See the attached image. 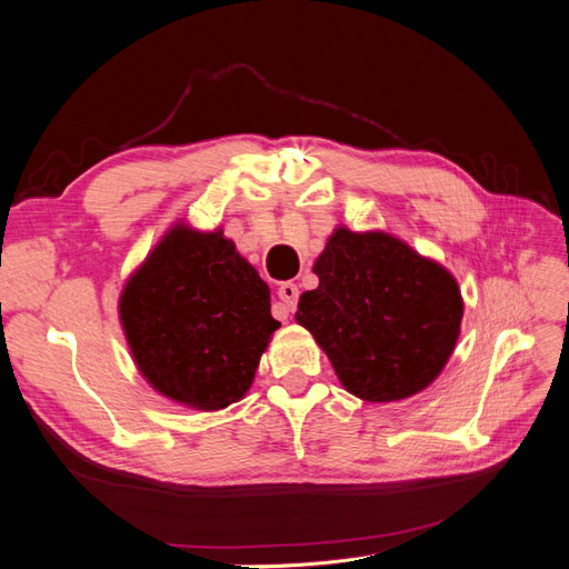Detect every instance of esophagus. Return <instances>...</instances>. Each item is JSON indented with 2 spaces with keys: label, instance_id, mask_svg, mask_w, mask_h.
<instances>
[{
  "label": "esophagus",
  "instance_id": "obj_1",
  "mask_svg": "<svg viewBox=\"0 0 569 569\" xmlns=\"http://www.w3.org/2000/svg\"><path fill=\"white\" fill-rule=\"evenodd\" d=\"M278 297L284 306V313H291L297 308V301H299V287L291 284V282H282L280 289H278Z\"/></svg>",
  "mask_w": 569,
  "mask_h": 569
}]
</instances>
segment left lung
Returning <instances> with one entry per match:
<instances>
[{"mask_svg": "<svg viewBox=\"0 0 569 569\" xmlns=\"http://www.w3.org/2000/svg\"><path fill=\"white\" fill-rule=\"evenodd\" d=\"M297 320L343 389L372 403L422 391L453 353L462 299L453 274L385 232L337 228Z\"/></svg>", "mask_w": 569, "mask_h": 569, "instance_id": "1", "label": "left lung"}]
</instances>
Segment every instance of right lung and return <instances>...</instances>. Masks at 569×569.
<instances>
[{
    "label": "right lung",
    "instance_id": "add662e5",
    "mask_svg": "<svg viewBox=\"0 0 569 569\" xmlns=\"http://www.w3.org/2000/svg\"><path fill=\"white\" fill-rule=\"evenodd\" d=\"M120 322L144 380L199 410L239 401L280 322L270 289L230 239L176 226L120 295Z\"/></svg>",
    "mask_w": 569,
    "mask_h": 569
}]
</instances>
